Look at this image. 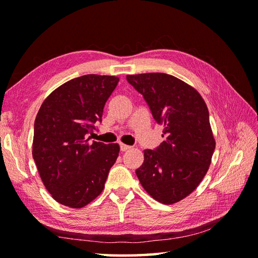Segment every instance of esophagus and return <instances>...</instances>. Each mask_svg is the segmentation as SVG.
Wrapping results in <instances>:
<instances>
[{
    "label": "esophagus",
    "instance_id": "esophagus-1",
    "mask_svg": "<svg viewBox=\"0 0 258 258\" xmlns=\"http://www.w3.org/2000/svg\"><path fill=\"white\" fill-rule=\"evenodd\" d=\"M119 146H120V151L122 152H125V151H128V150H131L132 149V146H130V145H126V144H119Z\"/></svg>",
    "mask_w": 258,
    "mask_h": 258
}]
</instances>
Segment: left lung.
Wrapping results in <instances>:
<instances>
[{
	"instance_id": "8db88e82",
	"label": "left lung",
	"mask_w": 258,
	"mask_h": 258,
	"mask_svg": "<svg viewBox=\"0 0 258 258\" xmlns=\"http://www.w3.org/2000/svg\"><path fill=\"white\" fill-rule=\"evenodd\" d=\"M126 80L143 95L165 138L157 149L144 151L136 175L153 199L172 205L196 189L211 165L216 143L206 103L173 75L145 73Z\"/></svg>"
}]
</instances>
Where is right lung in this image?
Listing matches in <instances>:
<instances>
[{
  "mask_svg": "<svg viewBox=\"0 0 258 258\" xmlns=\"http://www.w3.org/2000/svg\"><path fill=\"white\" fill-rule=\"evenodd\" d=\"M116 76L87 74L58 86L38 109L32 155L48 193L59 204L81 208L102 193L118 144L93 141L95 123L116 87Z\"/></svg>",
  "mask_w": 258,
  "mask_h": 258,
  "instance_id": "right-lung-1",
  "label": "right lung"
}]
</instances>
